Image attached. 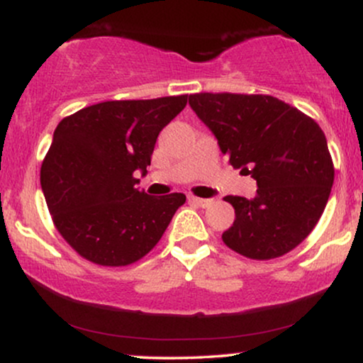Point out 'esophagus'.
Returning <instances> with one entry per match:
<instances>
[{
    "mask_svg": "<svg viewBox=\"0 0 363 363\" xmlns=\"http://www.w3.org/2000/svg\"><path fill=\"white\" fill-rule=\"evenodd\" d=\"M189 200H190L191 203L199 205V207H208V205L212 203V200H208V199H199V196H194V195H190Z\"/></svg>",
    "mask_w": 363,
    "mask_h": 363,
    "instance_id": "1",
    "label": "esophagus"
}]
</instances>
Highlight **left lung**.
I'll list each match as a JSON object with an SVG mask.
<instances>
[{
    "instance_id": "1",
    "label": "left lung",
    "mask_w": 363,
    "mask_h": 363,
    "mask_svg": "<svg viewBox=\"0 0 363 363\" xmlns=\"http://www.w3.org/2000/svg\"><path fill=\"white\" fill-rule=\"evenodd\" d=\"M189 104L220 151L257 182L254 199L225 196L235 220L222 240L240 256H284L310 235L332 191L335 168L325 133L310 116L262 94H191Z\"/></svg>"
}]
</instances>
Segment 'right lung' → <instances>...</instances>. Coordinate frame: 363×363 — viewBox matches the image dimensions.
I'll return each instance as SVG.
<instances>
[{"label": "right lung", "instance_id": "1", "mask_svg": "<svg viewBox=\"0 0 363 363\" xmlns=\"http://www.w3.org/2000/svg\"><path fill=\"white\" fill-rule=\"evenodd\" d=\"M186 96L99 102L58 123L40 182L53 223L75 252L99 266H128L158 244L183 194L136 189L156 138Z\"/></svg>", "mask_w": 363, "mask_h": 363}]
</instances>
